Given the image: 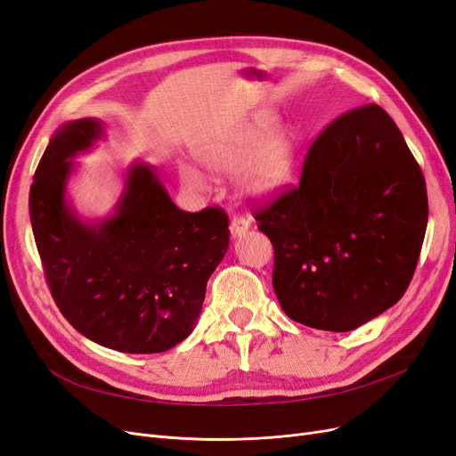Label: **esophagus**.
Instances as JSON below:
<instances>
[{"label":"esophagus","instance_id":"esophagus-1","mask_svg":"<svg viewBox=\"0 0 456 456\" xmlns=\"http://www.w3.org/2000/svg\"><path fill=\"white\" fill-rule=\"evenodd\" d=\"M250 230V223L243 216H233L232 223H230V232H232V238H241L247 232Z\"/></svg>","mask_w":456,"mask_h":456}]
</instances>
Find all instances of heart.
Here are the masks:
<instances>
[{"instance_id": "1", "label": "heart", "mask_w": 456, "mask_h": 456, "mask_svg": "<svg viewBox=\"0 0 456 456\" xmlns=\"http://www.w3.org/2000/svg\"><path fill=\"white\" fill-rule=\"evenodd\" d=\"M273 109H258L224 134L198 147L200 160L216 174H235V188L247 200H268L285 186L294 171L297 135L290 126H277ZM179 177L192 191H203L208 177L188 162H179Z\"/></svg>"}]
</instances>
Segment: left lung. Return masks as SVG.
Wrapping results in <instances>:
<instances>
[{
    "label": "left lung",
    "mask_w": 456,
    "mask_h": 456,
    "mask_svg": "<svg viewBox=\"0 0 456 456\" xmlns=\"http://www.w3.org/2000/svg\"><path fill=\"white\" fill-rule=\"evenodd\" d=\"M275 250L281 309L349 332L403 296L428 223L427 184L379 105L341 115L311 145L300 186L256 213Z\"/></svg>",
    "instance_id": "1"
}]
</instances>
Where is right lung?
Masks as SVG:
<instances>
[{
    "label": "right lung",
    "mask_w": 456,
    "mask_h": 456,
    "mask_svg": "<svg viewBox=\"0 0 456 456\" xmlns=\"http://www.w3.org/2000/svg\"><path fill=\"white\" fill-rule=\"evenodd\" d=\"M103 137L100 118L56 128L29 188L31 230L54 302L77 332L120 353H164L192 334L228 250V216L181 211L141 160L124 171L111 213L81 216L68 194L73 159Z\"/></svg>",
    "instance_id": "right-lung-1"
}]
</instances>
